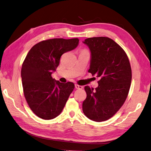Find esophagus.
<instances>
[{"label": "esophagus", "mask_w": 151, "mask_h": 151, "mask_svg": "<svg viewBox=\"0 0 151 151\" xmlns=\"http://www.w3.org/2000/svg\"><path fill=\"white\" fill-rule=\"evenodd\" d=\"M75 88L77 89H82L83 88V87L82 86H79L78 84H76L75 85Z\"/></svg>", "instance_id": "obj_1"}]
</instances>
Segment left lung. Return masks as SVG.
I'll use <instances>...</instances> for the list:
<instances>
[{"label": "left lung", "mask_w": 151, "mask_h": 151, "mask_svg": "<svg viewBox=\"0 0 151 151\" xmlns=\"http://www.w3.org/2000/svg\"><path fill=\"white\" fill-rule=\"evenodd\" d=\"M83 43L91 55L88 72L99 81L95 89L85 86L83 111L90 120L103 122L115 115L127 98L132 81L130 62L123 49L111 38H89Z\"/></svg>", "instance_id": "1"}]
</instances>
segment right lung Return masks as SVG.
Listing matches in <instances>:
<instances>
[{
    "label": "right lung",
    "mask_w": 151,
    "mask_h": 151,
    "mask_svg": "<svg viewBox=\"0 0 151 151\" xmlns=\"http://www.w3.org/2000/svg\"><path fill=\"white\" fill-rule=\"evenodd\" d=\"M78 38L44 40L31 48L22 63L21 79L25 99L36 116L51 120L58 116L74 89L71 82L62 83L52 77L62 55L75 49Z\"/></svg>",
    "instance_id": "right-lung-1"
}]
</instances>
